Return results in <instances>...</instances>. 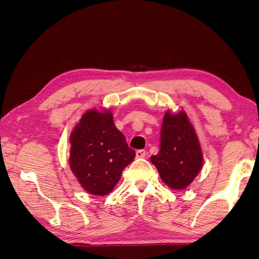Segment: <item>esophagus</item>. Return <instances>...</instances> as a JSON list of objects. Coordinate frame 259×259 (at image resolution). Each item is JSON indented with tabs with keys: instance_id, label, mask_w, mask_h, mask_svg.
<instances>
[{
	"instance_id": "esophagus-1",
	"label": "esophagus",
	"mask_w": 259,
	"mask_h": 259,
	"mask_svg": "<svg viewBox=\"0 0 259 259\" xmlns=\"http://www.w3.org/2000/svg\"><path fill=\"white\" fill-rule=\"evenodd\" d=\"M136 156H137L138 159H143V157L146 156V152L144 150H138L137 152H136Z\"/></svg>"
}]
</instances>
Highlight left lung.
<instances>
[{
  "label": "left lung",
  "mask_w": 259,
  "mask_h": 259,
  "mask_svg": "<svg viewBox=\"0 0 259 259\" xmlns=\"http://www.w3.org/2000/svg\"><path fill=\"white\" fill-rule=\"evenodd\" d=\"M160 151L151 156L160 177L174 190H184L194 181L203 164L202 151L186 113L164 114Z\"/></svg>",
  "instance_id": "1"
}]
</instances>
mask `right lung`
<instances>
[{
    "label": "right lung",
    "instance_id": "add662e5",
    "mask_svg": "<svg viewBox=\"0 0 259 259\" xmlns=\"http://www.w3.org/2000/svg\"><path fill=\"white\" fill-rule=\"evenodd\" d=\"M69 165L83 190L106 195L120 181L122 171L136 153L114 124L109 111L91 109L73 129Z\"/></svg>",
    "mask_w": 259,
    "mask_h": 259
}]
</instances>
